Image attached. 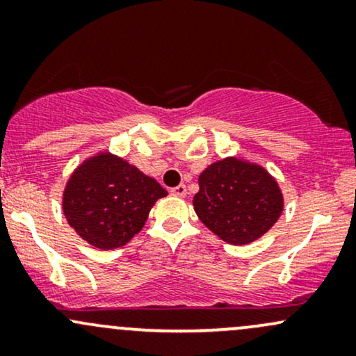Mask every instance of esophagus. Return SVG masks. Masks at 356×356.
Returning a JSON list of instances; mask_svg holds the SVG:
<instances>
[{
	"instance_id": "1",
	"label": "esophagus",
	"mask_w": 356,
	"mask_h": 356,
	"mask_svg": "<svg viewBox=\"0 0 356 356\" xmlns=\"http://www.w3.org/2000/svg\"><path fill=\"white\" fill-rule=\"evenodd\" d=\"M170 194L177 195V197H184V195L187 194V187L184 186V184H179L177 187H172V189H170Z\"/></svg>"
}]
</instances>
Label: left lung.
Masks as SVG:
<instances>
[{"mask_svg":"<svg viewBox=\"0 0 356 356\" xmlns=\"http://www.w3.org/2000/svg\"><path fill=\"white\" fill-rule=\"evenodd\" d=\"M194 211L220 239L241 246L271 229L283 211V195L263 167L224 159L199 175Z\"/></svg>","mask_w":356,"mask_h":356,"instance_id":"obj_1","label":"left lung"}]
</instances>
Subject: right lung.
Returning a JSON list of instances; mask_svg holds the SVG:
<instances>
[{
    "mask_svg": "<svg viewBox=\"0 0 356 356\" xmlns=\"http://www.w3.org/2000/svg\"><path fill=\"white\" fill-rule=\"evenodd\" d=\"M167 191L137 167L110 154L83 162L63 194V212L80 238L99 249L120 248L144 227Z\"/></svg>",
    "mask_w": 356,
    "mask_h": 356,
    "instance_id": "1",
    "label": "right lung"
}]
</instances>
